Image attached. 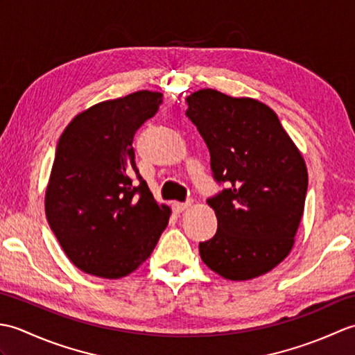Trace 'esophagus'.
Wrapping results in <instances>:
<instances>
[{"mask_svg":"<svg viewBox=\"0 0 355 355\" xmlns=\"http://www.w3.org/2000/svg\"><path fill=\"white\" fill-rule=\"evenodd\" d=\"M191 206V202H173V210H175V212H184V210Z\"/></svg>","mask_w":355,"mask_h":355,"instance_id":"1","label":"esophagus"}]
</instances>
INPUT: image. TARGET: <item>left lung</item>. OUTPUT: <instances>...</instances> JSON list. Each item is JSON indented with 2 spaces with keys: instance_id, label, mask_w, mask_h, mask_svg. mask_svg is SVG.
<instances>
[{
  "instance_id": "8db88e82",
  "label": "left lung",
  "mask_w": 355,
  "mask_h": 355,
  "mask_svg": "<svg viewBox=\"0 0 355 355\" xmlns=\"http://www.w3.org/2000/svg\"><path fill=\"white\" fill-rule=\"evenodd\" d=\"M186 102V116L209 148L214 178L227 186L207 200L218 230L200 243L201 259L230 281L266 275L288 256L302 220L304 157L266 103L210 88Z\"/></svg>"
}]
</instances>
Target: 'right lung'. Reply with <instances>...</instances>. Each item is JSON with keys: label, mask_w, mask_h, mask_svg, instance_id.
<instances>
[{"label": "right lung", "mask_w": 355, "mask_h": 355, "mask_svg": "<svg viewBox=\"0 0 355 355\" xmlns=\"http://www.w3.org/2000/svg\"><path fill=\"white\" fill-rule=\"evenodd\" d=\"M162 102V93L143 89L93 105L58 141L45 215L69 259L88 275L132 273L168 225L171 209L154 200L132 148L135 131Z\"/></svg>", "instance_id": "1"}]
</instances>
